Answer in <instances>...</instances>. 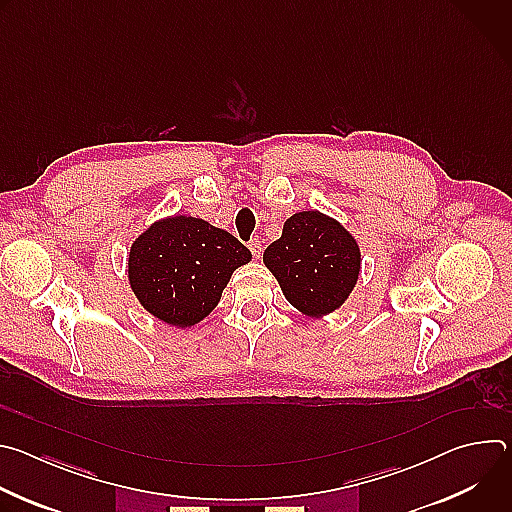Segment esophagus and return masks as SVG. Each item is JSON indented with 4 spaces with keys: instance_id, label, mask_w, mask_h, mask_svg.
Wrapping results in <instances>:
<instances>
[{
    "instance_id": "esophagus-1",
    "label": "esophagus",
    "mask_w": 512,
    "mask_h": 512,
    "mask_svg": "<svg viewBox=\"0 0 512 512\" xmlns=\"http://www.w3.org/2000/svg\"><path fill=\"white\" fill-rule=\"evenodd\" d=\"M249 251L253 253L255 259H259V257H261V251H263L261 241H259V239H251V241H249Z\"/></svg>"
}]
</instances>
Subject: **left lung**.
<instances>
[{"label":"left lung","mask_w":512,"mask_h":512,"mask_svg":"<svg viewBox=\"0 0 512 512\" xmlns=\"http://www.w3.org/2000/svg\"><path fill=\"white\" fill-rule=\"evenodd\" d=\"M263 263L275 275L287 302L308 316L340 308L360 271V251L352 235L334 218L304 210L289 216L283 233Z\"/></svg>","instance_id":"1"}]
</instances>
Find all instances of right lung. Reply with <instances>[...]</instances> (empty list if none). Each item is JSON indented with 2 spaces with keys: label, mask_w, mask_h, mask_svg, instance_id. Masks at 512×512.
Returning a JSON list of instances; mask_svg holds the SVG:
<instances>
[{
  "label": "right lung",
  "mask_w": 512,
  "mask_h": 512,
  "mask_svg": "<svg viewBox=\"0 0 512 512\" xmlns=\"http://www.w3.org/2000/svg\"><path fill=\"white\" fill-rule=\"evenodd\" d=\"M251 251L231 233L194 216H172L139 235L129 253V283L141 306L186 328L221 302L233 271Z\"/></svg>",
  "instance_id": "1"
}]
</instances>
